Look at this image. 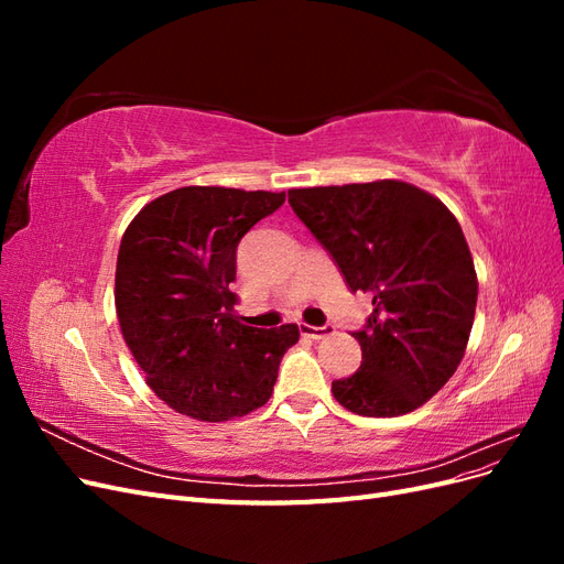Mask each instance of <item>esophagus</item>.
Listing matches in <instances>:
<instances>
[{
  "label": "esophagus",
  "instance_id": "1",
  "mask_svg": "<svg viewBox=\"0 0 564 564\" xmlns=\"http://www.w3.org/2000/svg\"><path fill=\"white\" fill-rule=\"evenodd\" d=\"M301 334L308 336V338H324V336H332L334 327H313V324H301Z\"/></svg>",
  "mask_w": 564,
  "mask_h": 564
}]
</instances>
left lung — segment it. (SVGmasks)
<instances>
[{"instance_id": "obj_1", "label": "left lung", "mask_w": 564, "mask_h": 564, "mask_svg": "<svg viewBox=\"0 0 564 564\" xmlns=\"http://www.w3.org/2000/svg\"><path fill=\"white\" fill-rule=\"evenodd\" d=\"M289 204L332 253L350 292L371 296L362 365L332 383L360 416H402L429 402L464 360L477 275L456 216L404 181L289 191Z\"/></svg>"}]
</instances>
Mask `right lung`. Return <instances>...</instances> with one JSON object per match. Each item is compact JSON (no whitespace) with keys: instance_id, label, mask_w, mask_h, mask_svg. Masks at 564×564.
<instances>
[{"instance_id":"add662e5","label":"right lung","mask_w":564,"mask_h":564,"mask_svg":"<svg viewBox=\"0 0 564 564\" xmlns=\"http://www.w3.org/2000/svg\"><path fill=\"white\" fill-rule=\"evenodd\" d=\"M284 193L185 185L148 202L124 230L115 270L119 329L145 383L174 412L230 421L263 406L296 324L249 327L230 292L237 245Z\"/></svg>"}]
</instances>
